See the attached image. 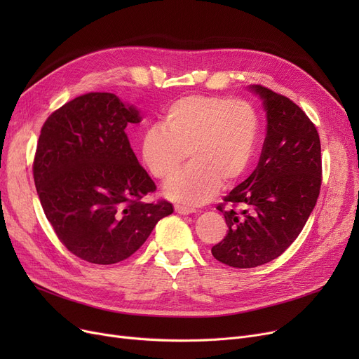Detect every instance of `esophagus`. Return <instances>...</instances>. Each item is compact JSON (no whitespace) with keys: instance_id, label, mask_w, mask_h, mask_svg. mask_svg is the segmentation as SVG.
<instances>
[{"instance_id":"esophagus-1","label":"esophagus","mask_w":359,"mask_h":359,"mask_svg":"<svg viewBox=\"0 0 359 359\" xmlns=\"http://www.w3.org/2000/svg\"><path fill=\"white\" fill-rule=\"evenodd\" d=\"M175 211L177 214H182V215H189V214L196 212L194 208H189V206H184V205H176L175 206Z\"/></svg>"}]
</instances>
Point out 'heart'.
Here are the masks:
<instances>
[{
    "instance_id": "heart-1",
    "label": "heart",
    "mask_w": 359,
    "mask_h": 359,
    "mask_svg": "<svg viewBox=\"0 0 359 359\" xmlns=\"http://www.w3.org/2000/svg\"><path fill=\"white\" fill-rule=\"evenodd\" d=\"M259 138V116L253 106L218 96H186L170 104L161 125H151L141 138V158L160 180L172 177L186 154L191 164L170 180L164 195L201 205L222 184L236 183L249 168Z\"/></svg>"
}]
</instances>
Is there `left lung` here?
Wrapping results in <instances>:
<instances>
[{"label": "left lung", "mask_w": 359, "mask_h": 359, "mask_svg": "<svg viewBox=\"0 0 359 359\" xmlns=\"http://www.w3.org/2000/svg\"><path fill=\"white\" fill-rule=\"evenodd\" d=\"M249 90L266 111V138L253 173L224 198L229 233L211 249L233 268H256L284 253L313 212L322 184V148L314 123L292 100L262 86Z\"/></svg>", "instance_id": "left-lung-1"}]
</instances>
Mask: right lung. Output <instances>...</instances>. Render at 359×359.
<instances>
[{
  "instance_id": "add662e5",
  "label": "right lung",
  "mask_w": 359,
  "mask_h": 359,
  "mask_svg": "<svg viewBox=\"0 0 359 359\" xmlns=\"http://www.w3.org/2000/svg\"><path fill=\"white\" fill-rule=\"evenodd\" d=\"M141 119L115 94L87 93L55 110L41 130L33 161L37 195L61 243L86 262L125 260L173 212L167 201L145 199L156 184L125 134Z\"/></svg>"
}]
</instances>
